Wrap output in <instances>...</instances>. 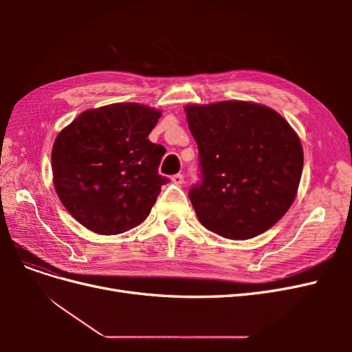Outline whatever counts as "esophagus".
I'll return each instance as SVG.
<instances>
[{"label": "esophagus", "instance_id": "34e87169", "mask_svg": "<svg viewBox=\"0 0 352 352\" xmlns=\"http://www.w3.org/2000/svg\"><path fill=\"white\" fill-rule=\"evenodd\" d=\"M172 182H173L175 185H184V182H185V179H184V175H180V173L175 175V176L172 177Z\"/></svg>", "mask_w": 352, "mask_h": 352}]
</instances>
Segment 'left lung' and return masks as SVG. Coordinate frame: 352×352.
I'll return each instance as SVG.
<instances>
[{"mask_svg": "<svg viewBox=\"0 0 352 352\" xmlns=\"http://www.w3.org/2000/svg\"><path fill=\"white\" fill-rule=\"evenodd\" d=\"M185 111L201 176L188 195L201 225L239 241L270 229L292 206L302 173V146L289 123L245 101L195 104Z\"/></svg>", "mask_w": 352, "mask_h": 352, "instance_id": "obj_1", "label": "left lung"}]
</instances>
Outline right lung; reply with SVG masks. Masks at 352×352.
I'll return each instance as SVG.
<instances>
[{
  "mask_svg": "<svg viewBox=\"0 0 352 352\" xmlns=\"http://www.w3.org/2000/svg\"><path fill=\"white\" fill-rule=\"evenodd\" d=\"M162 111L119 102L80 113L52 146L54 186L63 206L82 226L117 235L148 217L162 186L166 153L148 135Z\"/></svg>",
  "mask_w": 352,
  "mask_h": 352,
  "instance_id": "1",
  "label": "right lung"
}]
</instances>
